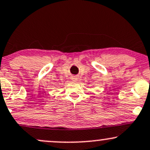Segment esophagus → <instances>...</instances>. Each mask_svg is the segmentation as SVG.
Wrapping results in <instances>:
<instances>
[{
    "instance_id": "esophagus-1",
    "label": "esophagus",
    "mask_w": 150,
    "mask_h": 150,
    "mask_svg": "<svg viewBox=\"0 0 150 150\" xmlns=\"http://www.w3.org/2000/svg\"><path fill=\"white\" fill-rule=\"evenodd\" d=\"M71 79L73 81H77L78 80V77H77V75H74V76H72Z\"/></svg>"
}]
</instances>
